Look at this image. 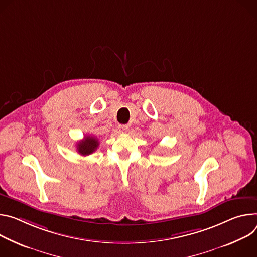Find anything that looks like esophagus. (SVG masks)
Returning a JSON list of instances; mask_svg holds the SVG:
<instances>
[{"label":"esophagus","mask_w":257,"mask_h":257,"mask_svg":"<svg viewBox=\"0 0 257 257\" xmlns=\"http://www.w3.org/2000/svg\"><path fill=\"white\" fill-rule=\"evenodd\" d=\"M118 128H119V132H120V133H125V132L127 131L128 126L125 125V124H120V125L118 126Z\"/></svg>","instance_id":"esophagus-1"}]
</instances>
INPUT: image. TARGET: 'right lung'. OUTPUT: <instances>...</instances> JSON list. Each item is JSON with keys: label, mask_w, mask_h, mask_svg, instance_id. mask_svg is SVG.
<instances>
[{"label": "right lung", "mask_w": 257, "mask_h": 257, "mask_svg": "<svg viewBox=\"0 0 257 257\" xmlns=\"http://www.w3.org/2000/svg\"><path fill=\"white\" fill-rule=\"evenodd\" d=\"M99 146V141L94 136H85L83 140L79 141L77 143V151L80 155L87 156L92 154L97 150Z\"/></svg>", "instance_id": "add662e5"}]
</instances>
